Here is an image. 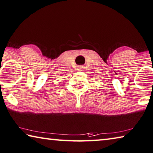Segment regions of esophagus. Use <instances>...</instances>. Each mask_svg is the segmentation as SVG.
<instances>
[{
	"mask_svg": "<svg viewBox=\"0 0 153 153\" xmlns=\"http://www.w3.org/2000/svg\"><path fill=\"white\" fill-rule=\"evenodd\" d=\"M77 69H78V71H83V67H79L78 68H77Z\"/></svg>",
	"mask_w": 153,
	"mask_h": 153,
	"instance_id": "obj_1",
	"label": "esophagus"
}]
</instances>
